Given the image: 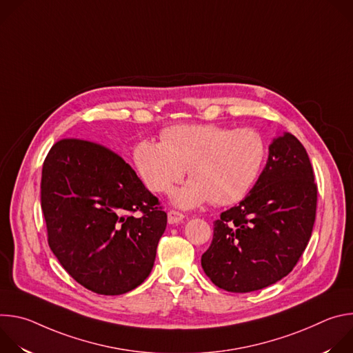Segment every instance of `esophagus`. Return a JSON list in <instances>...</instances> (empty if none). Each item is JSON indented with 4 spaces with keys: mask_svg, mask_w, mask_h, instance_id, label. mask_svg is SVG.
I'll list each match as a JSON object with an SVG mask.
<instances>
[{
    "mask_svg": "<svg viewBox=\"0 0 353 353\" xmlns=\"http://www.w3.org/2000/svg\"><path fill=\"white\" fill-rule=\"evenodd\" d=\"M184 215L183 214H180V212H177V211H169V214H168V222L170 223V225H174V223H181L183 221H184Z\"/></svg>",
    "mask_w": 353,
    "mask_h": 353,
    "instance_id": "esophagus-1",
    "label": "esophagus"
}]
</instances>
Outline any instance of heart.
<instances>
[{
  "mask_svg": "<svg viewBox=\"0 0 353 353\" xmlns=\"http://www.w3.org/2000/svg\"><path fill=\"white\" fill-rule=\"evenodd\" d=\"M267 143L253 128L183 124L162 131L161 142L143 139L134 148L138 173L155 192H170L185 169L190 181L173 195V204L191 210L212 201L230 205L257 181Z\"/></svg>",
  "mask_w": 353,
  "mask_h": 353,
  "instance_id": "heart-1",
  "label": "heart"
}]
</instances>
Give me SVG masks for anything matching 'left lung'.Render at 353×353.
<instances>
[{
  "mask_svg": "<svg viewBox=\"0 0 353 353\" xmlns=\"http://www.w3.org/2000/svg\"><path fill=\"white\" fill-rule=\"evenodd\" d=\"M317 185L305 146L282 132L268 146V161L254 187L214 222V239L201 257L221 289L247 293L286 276L312 237Z\"/></svg>",
  "mask_w": 353,
  "mask_h": 353,
  "instance_id": "8db88e82",
  "label": "left lung"
}]
</instances>
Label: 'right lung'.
<instances>
[{"label": "right lung", "mask_w": 353, "mask_h": 353, "mask_svg": "<svg viewBox=\"0 0 353 353\" xmlns=\"http://www.w3.org/2000/svg\"><path fill=\"white\" fill-rule=\"evenodd\" d=\"M40 188L48 245L78 283L114 296L149 276L168 215L119 155L61 139L43 163ZM137 210L141 217L132 216Z\"/></svg>", "instance_id": "1"}]
</instances>
